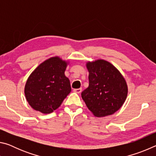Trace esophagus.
I'll list each match as a JSON object with an SVG mask.
<instances>
[{
	"instance_id": "obj_1",
	"label": "esophagus",
	"mask_w": 156,
	"mask_h": 156,
	"mask_svg": "<svg viewBox=\"0 0 156 156\" xmlns=\"http://www.w3.org/2000/svg\"><path fill=\"white\" fill-rule=\"evenodd\" d=\"M75 92H76V93H78V94H80V93H81V91H82V88H79V89H75L74 90Z\"/></svg>"
}]
</instances>
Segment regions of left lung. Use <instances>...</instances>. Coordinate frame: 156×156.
Instances as JSON below:
<instances>
[{
  "mask_svg": "<svg viewBox=\"0 0 156 156\" xmlns=\"http://www.w3.org/2000/svg\"><path fill=\"white\" fill-rule=\"evenodd\" d=\"M89 87L82 98L94 115H112L122 107L127 96V85L117 69L109 62L98 60L88 62Z\"/></svg>",
  "mask_w": 156,
  "mask_h": 156,
  "instance_id": "1",
  "label": "left lung"
}]
</instances>
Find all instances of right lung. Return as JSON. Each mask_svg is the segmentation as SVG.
<instances>
[{"label":"right lung","mask_w":156,"mask_h":156,"mask_svg":"<svg viewBox=\"0 0 156 156\" xmlns=\"http://www.w3.org/2000/svg\"><path fill=\"white\" fill-rule=\"evenodd\" d=\"M67 63L58 57L45 60L28 78L25 87L30 106L43 113L58 109L70 93V82L65 75Z\"/></svg>","instance_id":"obj_1"}]
</instances>
